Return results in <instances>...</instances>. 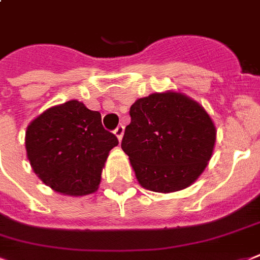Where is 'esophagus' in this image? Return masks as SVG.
<instances>
[{
	"mask_svg": "<svg viewBox=\"0 0 260 260\" xmlns=\"http://www.w3.org/2000/svg\"><path fill=\"white\" fill-rule=\"evenodd\" d=\"M114 135H116L118 140H121L122 135H124V125H122V124H120V125L114 129Z\"/></svg>",
	"mask_w": 260,
	"mask_h": 260,
	"instance_id": "esophagus-1",
	"label": "esophagus"
}]
</instances>
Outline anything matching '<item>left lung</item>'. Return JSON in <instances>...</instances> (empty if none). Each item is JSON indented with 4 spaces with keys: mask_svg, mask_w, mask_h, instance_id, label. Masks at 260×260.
<instances>
[{
    "mask_svg": "<svg viewBox=\"0 0 260 260\" xmlns=\"http://www.w3.org/2000/svg\"><path fill=\"white\" fill-rule=\"evenodd\" d=\"M121 148L140 185L154 192L189 187L207 166L215 126L201 105L180 92L140 98L131 106Z\"/></svg>",
    "mask_w": 260,
    "mask_h": 260,
    "instance_id": "1",
    "label": "left lung"
}]
</instances>
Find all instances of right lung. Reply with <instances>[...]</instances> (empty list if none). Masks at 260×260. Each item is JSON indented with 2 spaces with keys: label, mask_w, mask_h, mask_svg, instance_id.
Listing matches in <instances>:
<instances>
[{
  "label": "right lung",
  "mask_w": 260,
  "mask_h": 260,
  "mask_svg": "<svg viewBox=\"0 0 260 260\" xmlns=\"http://www.w3.org/2000/svg\"><path fill=\"white\" fill-rule=\"evenodd\" d=\"M118 144L102 125L101 113L79 101L47 109L25 132V150L43 183L65 195L96 191L109 151Z\"/></svg>",
  "instance_id": "add662e5"
}]
</instances>
